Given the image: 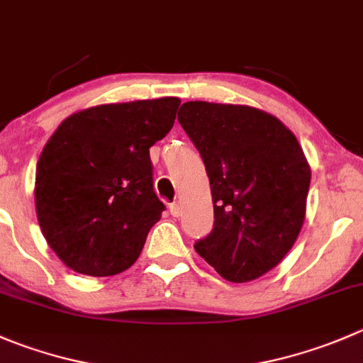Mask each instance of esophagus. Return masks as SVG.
Listing matches in <instances>:
<instances>
[{
	"label": "esophagus",
	"mask_w": 363,
	"mask_h": 363,
	"mask_svg": "<svg viewBox=\"0 0 363 363\" xmlns=\"http://www.w3.org/2000/svg\"><path fill=\"white\" fill-rule=\"evenodd\" d=\"M168 209H170V214H172V216H174V218L181 216V203H179V202L170 203V206H168Z\"/></svg>",
	"instance_id": "obj_1"
}]
</instances>
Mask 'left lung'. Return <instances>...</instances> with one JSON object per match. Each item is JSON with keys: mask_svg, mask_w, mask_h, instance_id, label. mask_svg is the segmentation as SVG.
Instances as JSON below:
<instances>
[{"mask_svg": "<svg viewBox=\"0 0 363 363\" xmlns=\"http://www.w3.org/2000/svg\"><path fill=\"white\" fill-rule=\"evenodd\" d=\"M177 121L202 156L214 203L196 253L228 282L259 279L293 248L305 220L311 167L296 136L238 104L189 101Z\"/></svg>", "mask_w": 363, "mask_h": 363, "instance_id": "obj_1", "label": "left lung"}]
</instances>
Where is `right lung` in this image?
Returning a JSON list of instances; mask_svg holds the SVG:
<instances>
[{"label": "right lung", "mask_w": 363, "mask_h": 363, "mask_svg": "<svg viewBox=\"0 0 363 363\" xmlns=\"http://www.w3.org/2000/svg\"><path fill=\"white\" fill-rule=\"evenodd\" d=\"M179 104L163 97L88 108L45 143L35 207L45 241L70 269L111 277L136 262L164 211L149 149L170 133Z\"/></svg>", "instance_id": "right-lung-1"}]
</instances>
